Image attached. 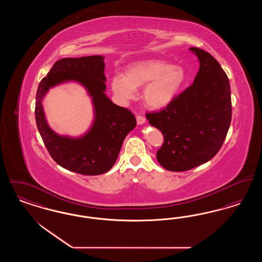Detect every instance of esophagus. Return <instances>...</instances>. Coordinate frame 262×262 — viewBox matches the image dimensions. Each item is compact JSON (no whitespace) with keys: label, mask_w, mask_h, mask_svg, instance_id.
Segmentation results:
<instances>
[{"label":"esophagus","mask_w":262,"mask_h":262,"mask_svg":"<svg viewBox=\"0 0 262 262\" xmlns=\"http://www.w3.org/2000/svg\"><path fill=\"white\" fill-rule=\"evenodd\" d=\"M137 125H142L145 123V117L142 115H137Z\"/></svg>","instance_id":"34e87169"}]
</instances>
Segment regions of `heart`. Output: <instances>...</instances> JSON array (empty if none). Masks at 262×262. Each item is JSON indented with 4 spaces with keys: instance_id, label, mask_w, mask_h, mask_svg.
<instances>
[{
    "instance_id": "obj_1",
    "label": "heart",
    "mask_w": 262,
    "mask_h": 262,
    "mask_svg": "<svg viewBox=\"0 0 262 262\" xmlns=\"http://www.w3.org/2000/svg\"><path fill=\"white\" fill-rule=\"evenodd\" d=\"M187 75L180 66L150 60L130 64L125 76L115 75L111 78V89L121 99L135 98L137 88L143 89L142 97L147 106L160 109L170 104L185 84Z\"/></svg>"
}]
</instances>
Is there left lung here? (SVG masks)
<instances>
[{
  "instance_id": "8db88e82",
  "label": "left lung",
  "mask_w": 262,
  "mask_h": 262,
  "mask_svg": "<svg viewBox=\"0 0 262 262\" xmlns=\"http://www.w3.org/2000/svg\"><path fill=\"white\" fill-rule=\"evenodd\" d=\"M190 50L200 62L193 83L162 110L145 114L164 137L157 160L173 172L188 171L212 159L224 143L232 119L226 73L208 52L196 47Z\"/></svg>"
}]
</instances>
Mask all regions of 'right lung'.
<instances>
[{
    "instance_id": "1",
    "label": "right lung",
    "mask_w": 262,
    "mask_h": 262,
    "mask_svg": "<svg viewBox=\"0 0 262 262\" xmlns=\"http://www.w3.org/2000/svg\"><path fill=\"white\" fill-rule=\"evenodd\" d=\"M104 58L88 56L64 58L54 63L36 92L35 120L43 142L54 161L72 172L88 176L108 172L116 162L124 139L137 125L130 110L114 104L105 94ZM75 80L88 88L96 108L92 129L80 139L60 137L48 126L40 100L48 89L63 81Z\"/></svg>"
}]
</instances>
